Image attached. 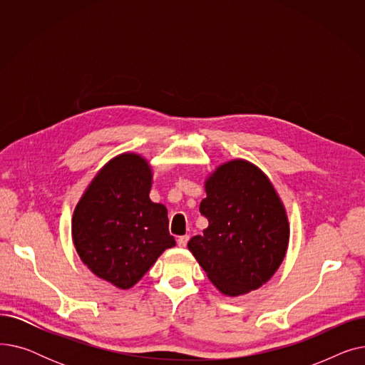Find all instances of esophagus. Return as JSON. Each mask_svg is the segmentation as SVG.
Masks as SVG:
<instances>
[{
	"mask_svg": "<svg viewBox=\"0 0 365 365\" xmlns=\"http://www.w3.org/2000/svg\"><path fill=\"white\" fill-rule=\"evenodd\" d=\"M187 241H189V235H182V237L178 238V245L179 247H186Z\"/></svg>",
	"mask_w": 365,
	"mask_h": 365,
	"instance_id": "1",
	"label": "esophagus"
}]
</instances>
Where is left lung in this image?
Instances as JSON below:
<instances>
[{
  "mask_svg": "<svg viewBox=\"0 0 365 365\" xmlns=\"http://www.w3.org/2000/svg\"><path fill=\"white\" fill-rule=\"evenodd\" d=\"M200 212L208 220L187 248L226 296L257 290L277 272L290 226L277 190L255 164L234 160L205 180Z\"/></svg>",
  "mask_w": 365,
  "mask_h": 365,
  "instance_id": "1",
  "label": "left lung"
}]
</instances>
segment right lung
<instances>
[{
  "mask_svg": "<svg viewBox=\"0 0 365 365\" xmlns=\"http://www.w3.org/2000/svg\"><path fill=\"white\" fill-rule=\"evenodd\" d=\"M152 170L121 153L94 176L72 216V240L88 269L121 290L136 284L167 248V208L149 198Z\"/></svg>",
  "mask_w": 365,
  "mask_h": 365,
  "instance_id": "add662e5",
  "label": "right lung"
}]
</instances>
